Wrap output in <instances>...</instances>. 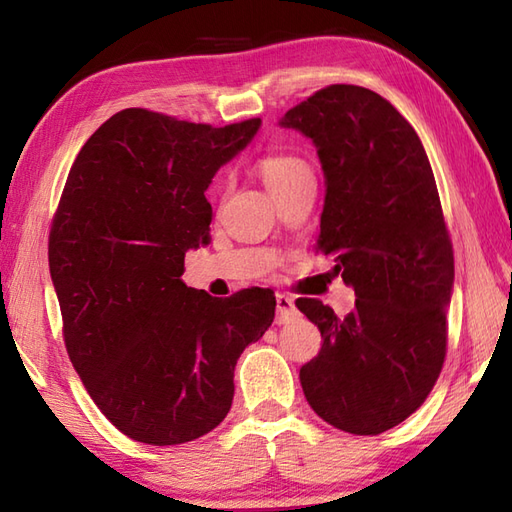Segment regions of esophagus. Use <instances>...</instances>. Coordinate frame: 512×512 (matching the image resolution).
Listing matches in <instances>:
<instances>
[{
    "label": "esophagus",
    "instance_id": "esophagus-1",
    "mask_svg": "<svg viewBox=\"0 0 512 512\" xmlns=\"http://www.w3.org/2000/svg\"><path fill=\"white\" fill-rule=\"evenodd\" d=\"M297 314L295 301L286 295H277V323H288Z\"/></svg>",
    "mask_w": 512,
    "mask_h": 512
}]
</instances>
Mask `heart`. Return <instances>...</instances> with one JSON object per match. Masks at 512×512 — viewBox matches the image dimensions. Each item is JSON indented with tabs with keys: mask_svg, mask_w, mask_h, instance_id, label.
Instances as JSON below:
<instances>
[{
	"mask_svg": "<svg viewBox=\"0 0 512 512\" xmlns=\"http://www.w3.org/2000/svg\"><path fill=\"white\" fill-rule=\"evenodd\" d=\"M257 171L277 200H286L301 189L314 187V171L308 160L295 154H268L257 162Z\"/></svg>",
	"mask_w": 512,
	"mask_h": 512,
	"instance_id": "1",
	"label": "heart"
}]
</instances>
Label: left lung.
<instances>
[{"mask_svg":"<svg viewBox=\"0 0 512 512\" xmlns=\"http://www.w3.org/2000/svg\"><path fill=\"white\" fill-rule=\"evenodd\" d=\"M279 125L317 147V250L356 295L343 319L319 299L297 301L323 336L299 372L303 394L332 427L378 436L422 405L447 354L455 270L436 178L416 129L367 88L330 85Z\"/></svg>","mask_w":512,"mask_h":512,"instance_id":"left-lung-1","label":"left lung"}]
</instances>
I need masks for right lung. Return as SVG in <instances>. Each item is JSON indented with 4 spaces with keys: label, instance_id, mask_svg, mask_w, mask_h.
Here are the masks:
<instances>
[{
    "label": "right lung",
    "instance_id": "1",
    "mask_svg": "<svg viewBox=\"0 0 512 512\" xmlns=\"http://www.w3.org/2000/svg\"><path fill=\"white\" fill-rule=\"evenodd\" d=\"M259 125L129 107L88 138L65 180L48 242L65 347L96 407L136 442L215 429L239 354L275 319L270 290L217 299L180 279L184 253L209 244L204 191Z\"/></svg>",
    "mask_w": 512,
    "mask_h": 512
}]
</instances>
